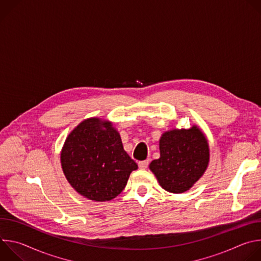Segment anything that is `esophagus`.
Returning a JSON list of instances; mask_svg holds the SVG:
<instances>
[{
	"label": "esophagus",
	"instance_id": "obj_1",
	"mask_svg": "<svg viewBox=\"0 0 261 261\" xmlns=\"http://www.w3.org/2000/svg\"><path fill=\"white\" fill-rule=\"evenodd\" d=\"M147 165H148V160H144V161L138 162V167L140 169H145L147 167Z\"/></svg>",
	"mask_w": 261,
	"mask_h": 261
}]
</instances>
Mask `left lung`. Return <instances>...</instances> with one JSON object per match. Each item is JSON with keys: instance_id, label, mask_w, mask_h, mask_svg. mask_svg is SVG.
I'll list each match as a JSON object with an SVG mask.
<instances>
[{"instance_id": "left-lung-1", "label": "left lung", "mask_w": 261, "mask_h": 261, "mask_svg": "<svg viewBox=\"0 0 261 261\" xmlns=\"http://www.w3.org/2000/svg\"><path fill=\"white\" fill-rule=\"evenodd\" d=\"M159 148L160 158L151 162L150 169L168 192L177 194L188 191L208 165V143L197 126L164 132Z\"/></svg>"}]
</instances>
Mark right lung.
Instances as JSON below:
<instances>
[{"instance_id": "1", "label": "right lung", "mask_w": 261, "mask_h": 261, "mask_svg": "<svg viewBox=\"0 0 261 261\" xmlns=\"http://www.w3.org/2000/svg\"><path fill=\"white\" fill-rule=\"evenodd\" d=\"M63 172L72 187L94 201H108L126 187L137 164L125 152L111 122L91 118L74 128L61 153Z\"/></svg>"}]
</instances>
